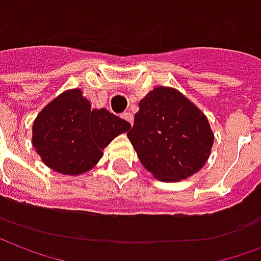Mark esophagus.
<instances>
[{
	"instance_id": "esophagus-1",
	"label": "esophagus",
	"mask_w": 261,
	"mask_h": 261,
	"mask_svg": "<svg viewBox=\"0 0 261 261\" xmlns=\"http://www.w3.org/2000/svg\"><path fill=\"white\" fill-rule=\"evenodd\" d=\"M123 119L125 120V121H128L131 125H133V121H134V117H133V114L130 113V112H125V113H123V116H121Z\"/></svg>"
}]
</instances>
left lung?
<instances>
[{"label":"left lung","instance_id":"8db88e82","mask_svg":"<svg viewBox=\"0 0 261 261\" xmlns=\"http://www.w3.org/2000/svg\"><path fill=\"white\" fill-rule=\"evenodd\" d=\"M127 137L153 177L177 181L207 162L214 134L207 117L173 88L158 86L140 102Z\"/></svg>","mask_w":261,"mask_h":261}]
</instances>
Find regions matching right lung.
I'll return each instance as SVG.
<instances>
[{
    "mask_svg": "<svg viewBox=\"0 0 261 261\" xmlns=\"http://www.w3.org/2000/svg\"><path fill=\"white\" fill-rule=\"evenodd\" d=\"M130 127L106 109H91L81 89H69L39 113L32 144L50 169L75 176L91 170L102 158V149Z\"/></svg>",
    "mask_w": 261,
    "mask_h": 261,
    "instance_id": "add662e5",
    "label": "right lung"
}]
</instances>
